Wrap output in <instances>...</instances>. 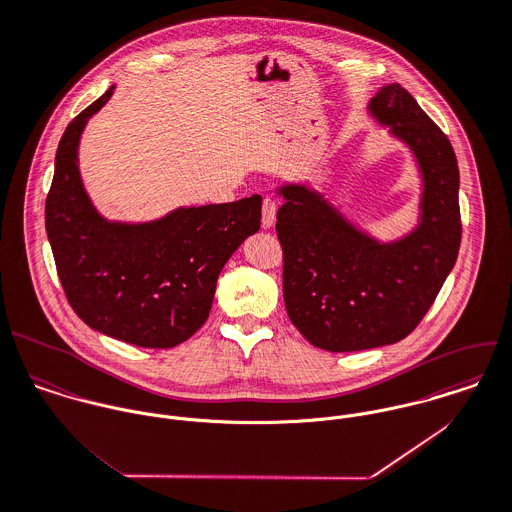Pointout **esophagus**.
<instances>
[{"label": "esophagus", "mask_w": 512, "mask_h": 512, "mask_svg": "<svg viewBox=\"0 0 512 512\" xmlns=\"http://www.w3.org/2000/svg\"><path fill=\"white\" fill-rule=\"evenodd\" d=\"M276 200L266 196L262 202V228H272L276 222Z\"/></svg>", "instance_id": "34e87169"}]
</instances>
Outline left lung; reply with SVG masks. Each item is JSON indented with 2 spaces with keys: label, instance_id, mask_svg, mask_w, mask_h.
<instances>
[{
  "label": "left lung",
  "instance_id": "left-lung-1",
  "mask_svg": "<svg viewBox=\"0 0 512 512\" xmlns=\"http://www.w3.org/2000/svg\"><path fill=\"white\" fill-rule=\"evenodd\" d=\"M369 115L407 145L421 174L419 222L381 242L318 190L284 184L276 232L284 250V302L312 345L359 351L407 338L433 306L461 246L459 167L443 131L399 83L383 85Z\"/></svg>",
  "mask_w": 512,
  "mask_h": 512
}]
</instances>
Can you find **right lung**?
Returning <instances> with one entry per match:
<instances>
[{
  "label": "right lung",
  "mask_w": 512,
  "mask_h": 512,
  "mask_svg": "<svg viewBox=\"0 0 512 512\" xmlns=\"http://www.w3.org/2000/svg\"><path fill=\"white\" fill-rule=\"evenodd\" d=\"M113 91L79 113L59 141L45 202L47 238L65 296L89 328L167 349L206 322L218 274L260 228L262 196L180 206L139 224L103 218L79 174V141Z\"/></svg>",
  "instance_id": "add662e5"
}]
</instances>
